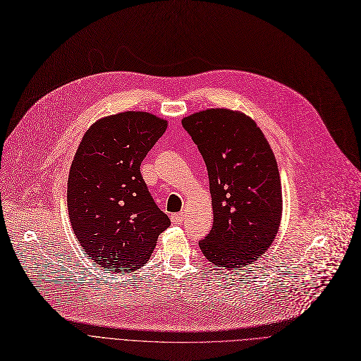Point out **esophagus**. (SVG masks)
<instances>
[{
	"mask_svg": "<svg viewBox=\"0 0 361 361\" xmlns=\"http://www.w3.org/2000/svg\"><path fill=\"white\" fill-rule=\"evenodd\" d=\"M185 218V214L184 212H178V214H173L171 215V221H173L174 224H181Z\"/></svg>",
	"mask_w": 361,
	"mask_h": 361,
	"instance_id": "esophagus-1",
	"label": "esophagus"
}]
</instances>
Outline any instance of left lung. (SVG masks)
I'll list each match as a JSON object with an SVG mask.
<instances>
[{"label":"left lung","instance_id":"1","mask_svg":"<svg viewBox=\"0 0 361 361\" xmlns=\"http://www.w3.org/2000/svg\"><path fill=\"white\" fill-rule=\"evenodd\" d=\"M181 123L209 176L214 225L199 247L216 268L237 271L267 252L279 230L275 155L257 124L240 111L211 108Z\"/></svg>","mask_w":361,"mask_h":361}]
</instances>
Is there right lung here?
<instances>
[{
	"mask_svg": "<svg viewBox=\"0 0 361 361\" xmlns=\"http://www.w3.org/2000/svg\"><path fill=\"white\" fill-rule=\"evenodd\" d=\"M166 126L154 114L120 112L92 124L75 152L67 183L68 216L82 252L102 268H142L171 225L140 173Z\"/></svg>",
	"mask_w": 361,
	"mask_h": 361,
	"instance_id": "obj_1",
	"label": "right lung"
}]
</instances>
